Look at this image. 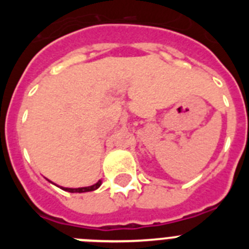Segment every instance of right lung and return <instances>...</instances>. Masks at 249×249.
<instances>
[{"instance_id": "1", "label": "right lung", "mask_w": 249, "mask_h": 249, "mask_svg": "<svg viewBox=\"0 0 249 249\" xmlns=\"http://www.w3.org/2000/svg\"><path fill=\"white\" fill-rule=\"evenodd\" d=\"M46 179H47V178H46ZM48 181V179H47ZM48 182H51V181H48ZM51 183H52V182H51ZM54 184V183H53ZM101 184H102V181H98L97 183H94V184H92V186H89V187H80V188H67V187H61V186H58L59 188H61V190H63V191H67V192H71V193H83V192H92V191H96L98 188V187L101 186Z\"/></svg>"}]
</instances>
